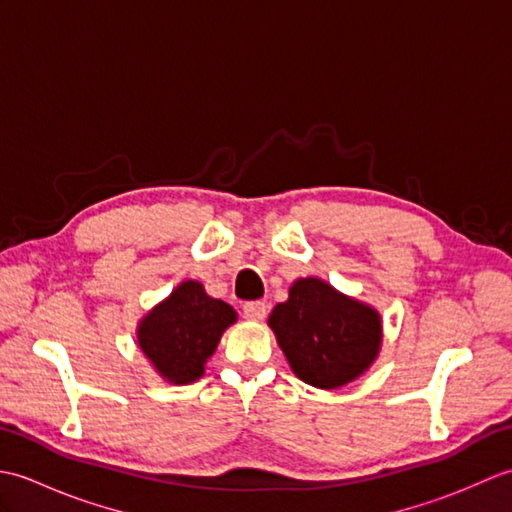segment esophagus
<instances>
[{"label":"esophagus","mask_w":512,"mask_h":512,"mask_svg":"<svg viewBox=\"0 0 512 512\" xmlns=\"http://www.w3.org/2000/svg\"><path fill=\"white\" fill-rule=\"evenodd\" d=\"M244 317L250 321H262L266 317V303L262 301H248L244 303Z\"/></svg>","instance_id":"1"}]
</instances>
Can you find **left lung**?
I'll list each match as a JSON object with an SVG mask.
<instances>
[{"label":"left lung","instance_id":"left-lung-1","mask_svg":"<svg viewBox=\"0 0 512 512\" xmlns=\"http://www.w3.org/2000/svg\"><path fill=\"white\" fill-rule=\"evenodd\" d=\"M292 374L317 389H339L376 363L383 319L319 277L297 279L268 317Z\"/></svg>","mask_w":512,"mask_h":512}]
</instances>
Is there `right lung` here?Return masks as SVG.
<instances>
[{
  "label": "right lung",
  "instance_id": "obj_1",
  "mask_svg": "<svg viewBox=\"0 0 512 512\" xmlns=\"http://www.w3.org/2000/svg\"><path fill=\"white\" fill-rule=\"evenodd\" d=\"M237 312L222 299L206 295L195 279H184L136 325V343L154 372L169 385H189L204 376Z\"/></svg>",
  "mask_w": 512,
  "mask_h": 512
}]
</instances>
